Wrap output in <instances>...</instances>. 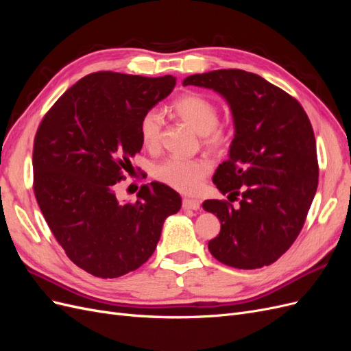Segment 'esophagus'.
<instances>
[{
	"instance_id": "1",
	"label": "esophagus",
	"mask_w": 351,
	"mask_h": 351,
	"mask_svg": "<svg viewBox=\"0 0 351 351\" xmlns=\"http://www.w3.org/2000/svg\"><path fill=\"white\" fill-rule=\"evenodd\" d=\"M183 209H192V210H197L200 209V202L196 200V199H189V197H184L183 199V204H182Z\"/></svg>"
}]
</instances>
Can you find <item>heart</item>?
Wrapping results in <instances>:
<instances>
[{"mask_svg":"<svg viewBox=\"0 0 351 351\" xmlns=\"http://www.w3.org/2000/svg\"><path fill=\"white\" fill-rule=\"evenodd\" d=\"M174 112L187 125L202 136L209 151L224 152L232 141V130L228 124L218 123V108L210 99L197 93H187L174 101ZM164 119L159 111H146L141 120V137L147 149L155 151L161 145ZM210 173L206 159L168 158L154 168V177L180 193H196L204 180Z\"/></svg>","mask_w":351,"mask_h":351,"instance_id":"heart-1","label":"heart"}]
</instances>
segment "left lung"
I'll use <instances>...</instances> for the list:
<instances>
[{
  "label": "left lung",
  "instance_id": "obj_1",
  "mask_svg": "<svg viewBox=\"0 0 351 351\" xmlns=\"http://www.w3.org/2000/svg\"><path fill=\"white\" fill-rule=\"evenodd\" d=\"M218 92L234 120L228 159L214 182L227 200L209 199L219 234L208 243L212 256L239 269L268 267L299 236L317 189L316 142L299 101L254 73L239 69L193 74L183 86Z\"/></svg>",
  "mask_w": 351,
  "mask_h": 351
}]
</instances>
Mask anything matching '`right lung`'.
Masks as SVG:
<instances>
[{
	"label": "right lung",
	"mask_w": 351,
	"mask_h": 351,
	"mask_svg": "<svg viewBox=\"0 0 351 351\" xmlns=\"http://www.w3.org/2000/svg\"><path fill=\"white\" fill-rule=\"evenodd\" d=\"M176 77L92 73L61 95L34 143V190L69 259L99 278H117L152 256L167 217L182 197L167 184H143L120 202L115 184L142 149L141 120L167 98Z\"/></svg>",
	"instance_id": "1"
}]
</instances>
